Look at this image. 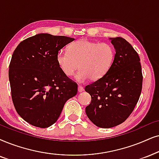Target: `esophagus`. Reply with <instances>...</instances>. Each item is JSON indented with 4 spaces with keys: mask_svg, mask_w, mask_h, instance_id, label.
<instances>
[{
    "mask_svg": "<svg viewBox=\"0 0 159 159\" xmlns=\"http://www.w3.org/2000/svg\"><path fill=\"white\" fill-rule=\"evenodd\" d=\"M78 92H83L84 91V87H83V86L78 85Z\"/></svg>",
    "mask_w": 159,
    "mask_h": 159,
    "instance_id": "esophagus-1",
    "label": "esophagus"
}]
</instances>
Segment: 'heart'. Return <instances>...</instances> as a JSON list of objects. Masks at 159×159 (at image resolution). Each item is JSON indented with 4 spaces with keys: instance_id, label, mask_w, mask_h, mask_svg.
<instances>
[{
    "instance_id": "heart-1",
    "label": "heart",
    "mask_w": 159,
    "mask_h": 159,
    "mask_svg": "<svg viewBox=\"0 0 159 159\" xmlns=\"http://www.w3.org/2000/svg\"><path fill=\"white\" fill-rule=\"evenodd\" d=\"M115 51L108 43H98L81 39L72 43L68 52L59 51L56 54V63L66 76H75L76 81L83 83L89 78L100 79L107 73L114 60Z\"/></svg>"
}]
</instances>
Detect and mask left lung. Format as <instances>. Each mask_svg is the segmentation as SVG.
<instances>
[{
  "mask_svg": "<svg viewBox=\"0 0 159 159\" xmlns=\"http://www.w3.org/2000/svg\"><path fill=\"white\" fill-rule=\"evenodd\" d=\"M115 50L111 68L103 77L87 85L92 98L86 107L88 118L96 126L109 128L123 122L137 103L142 87L140 59L122 37L109 38Z\"/></svg>",
  "mask_w": 159,
  "mask_h": 159,
  "instance_id": "8db88e82",
  "label": "left lung"
}]
</instances>
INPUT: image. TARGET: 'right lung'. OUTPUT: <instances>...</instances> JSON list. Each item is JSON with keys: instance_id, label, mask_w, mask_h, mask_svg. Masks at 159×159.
Segmentation results:
<instances>
[{"instance_id": "obj_1", "label": "right lung", "mask_w": 159, "mask_h": 159, "mask_svg": "<svg viewBox=\"0 0 159 159\" xmlns=\"http://www.w3.org/2000/svg\"><path fill=\"white\" fill-rule=\"evenodd\" d=\"M74 40L38 34L21 42L14 51L9 70L11 98L18 114L32 125L50 127L67 100L77 94V84L56 63L58 52Z\"/></svg>"}]
</instances>
